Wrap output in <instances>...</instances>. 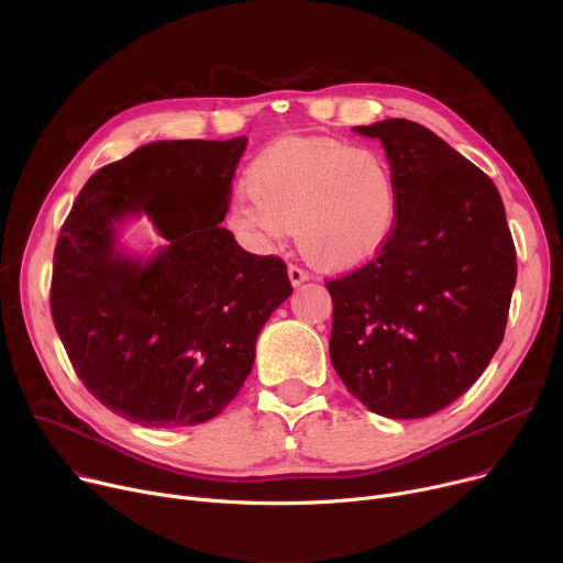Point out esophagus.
Listing matches in <instances>:
<instances>
[{
    "mask_svg": "<svg viewBox=\"0 0 563 563\" xmlns=\"http://www.w3.org/2000/svg\"><path fill=\"white\" fill-rule=\"evenodd\" d=\"M287 276H289V283L297 287V285H301V283H306L310 276H308V272H303L301 266H297V264H289L287 266Z\"/></svg>",
    "mask_w": 563,
    "mask_h": 563,
    "instance_id": "1",
    "label": "esophagus"
}]
</instances>
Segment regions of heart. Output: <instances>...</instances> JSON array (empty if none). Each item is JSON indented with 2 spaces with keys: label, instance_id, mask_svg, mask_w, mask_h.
<instances>
[{
  "label": "heart",
  "instance_id": "1",
  "mask_svg": "<svg viewBox=\"0 0 563 563\" xmlns=\"http://www.w3.org/2000/svg\"><path fill=\"white\" fill-rule=\"evenodd\" d=\"M246 191L225 210L242 246L264 253L294 228L301 253L321 269L346 272L376 257L399 223V185L374 147L323 136H287L246 168Z\"/></svg>",
  "mask_w": 563,
  "mask_h": 563
}]
</instances>
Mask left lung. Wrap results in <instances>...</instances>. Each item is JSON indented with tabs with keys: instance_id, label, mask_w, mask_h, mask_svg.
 Segmentation results:
<instances>
[{
	"instance_id": "1",
	"label": "left lung",
	"mask_w": 563,
	"mask_h": 563,
	"mask_svg": "<svg viewBox=\"0 0 563 563\" xmlns=\"http://www.w3.org/2000/svg\"><path fill=\"white\" fill-rule=\"evenodd\" d=\"M378 139L399 185V223L361 269L327 287L331 363L346 390L416 420L472 388L505 338L516 249L490 177L406 118L353 128Z\"/></svg>"
}]
</instances>
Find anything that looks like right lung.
<instances>
[{
	"instance_id": "obj_1",
	"label": "right lung",
	"mask_w": 563,
	"mask_h": 563,
	"mask_svg": "<svg viewBox=\"0 0 563 563\" xmlns=\"http://www.w3.org/2000/svg\"><path fill=\"white\" fill-rule=\"evenodd\" d=\"M246 143H145L91 175L58 234L56 333L86 390L134 424L217 418L249 378L266 319L291 294L280 257L244 251L219 225ZM141 216L167 240L151 256L120 244V228Z\"/></svg>"
}]
</instances>
